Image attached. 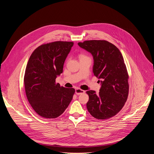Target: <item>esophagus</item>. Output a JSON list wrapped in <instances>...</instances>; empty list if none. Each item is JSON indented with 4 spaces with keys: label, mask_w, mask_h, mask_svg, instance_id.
I'll list each match as a JSON object with an SVG mask.
<instances>
[{
    "label": "esophagus",
    "mask_w": 154,
    "mask_h": 154,
    "mask_svg": "<svg viewBox=\"0 0 154 154\" xmlns=\"http://www.w3.org/2000/svg\"><path fill=\"white\" fill-rule=\"evenodd\" d=\"M75 93L77 95H80L82 94L85 93V91L83 90H81L80 88H76L75 89Z\"/></svg>",
    "instance_id": "esophagus-1"
}]
</instances>
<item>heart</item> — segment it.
I'll return each mask as SVG.
<instances>
[{
	"label": "heart",
	"instance_id": "1",
	"mask_svg": "<svg viewBox=\"0 0 154 154\" xmlns=\"http://www.w3.org/2000/svg\"><path fill=\"white\" fill-rule=\"evenodd\" d=\"M84 57V56H81V57Z\"/></svg>",
	"mask_w": 154,
	"mask_h": 154
}]
</instances>
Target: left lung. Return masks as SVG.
I'll return each instance as SVG.
<instances>
[{"instance_id":"1","label":"left lung","mask_w":154,"mask_h":154,"mask_svg":"<svg viewBox=\"0 0 154 154\" xmlns=\"http://www.w3.org/2000/svg\"><path fill=\"white\" fill-rule=\"evenodd\" d=\"M78 45L92 54L93 71L101 82L99 94L86 91L88 110L97 119L110 118L120 112L128 97V75L123 57L116 46L105 40L85 41Z\"/></svg>"}]
</instances>
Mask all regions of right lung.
Returning <instances> with one entry per match:
<instances>
[{"label": "right lung", "mask_w": 154, "mask_h": 154, "mask_svg": "<svg viewBox=\"0 0 154 154\" xmlns=\"http://www.w3.org/2000/svg\"><path fill=\"white\" fill-rule=\"evenodd\" d=\"M73 45V42L68 41L44 44L30 57L24 78L26 94L33 109L42 118L58 117L72 99L75 90L60 86L55 80L63 72Z\"/></svg>", "instance_id": "1"}]
</instances>
